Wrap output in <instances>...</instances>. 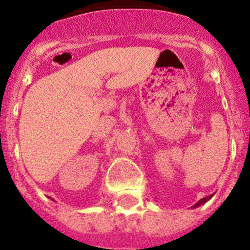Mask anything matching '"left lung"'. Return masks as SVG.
Returning <instances> with one entry per match:
<instances>
[{"label": "left lung", "instance_id": "left-lung-1", "mask_svg": "<svg viewBox=\"0 0 250 250\" xmlns=\"http://www.w3.org/2000/svg\"><path fill=\"white\" fill-rule=\"evenodd\" d=\"M214 196V194H211V195H209V196H207V197H203V199H201L200 201H197L196 203H195L194 206H191V209H195V208H197V207H200V206H202V205H205L206 202H208L209 200L211 199V197Z\"/></svg>", "mask_w": 250, "mask_h": 250}]
</instances>
